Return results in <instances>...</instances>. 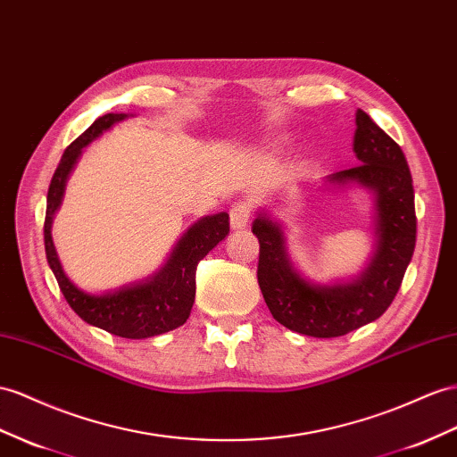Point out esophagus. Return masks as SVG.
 <instances>
[{
  "label": "esophagus",
  "mask_w": 457,
  "mask_h": 457,
  "mask_svg": "<svg viewBox=\"0 0 457 457\" xmlns=\"http://www.w3.org/2000/svg\"><path fill=\"white\" fill-rule=\"evenodd\" d=\"M251 220V204L239 201L229 206V224L233 229H243Z\"/></svg>",
  "instance_id": "1"
}]
</instances>
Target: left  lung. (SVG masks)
Wrapping results in <instances>:
<instances>
[{
  "mask_svg": "<svg viewBox=\"0 0 457 457\" xmlns=\"http://www.w3.org/2000/svg\"><path fill=\"white\" fill-rule=\"evenodd\" d=\"M355 123L353 152L361 163L328 179L357 181L377 195V253L361 279L347 286H311L291 266L278 221L266 214L253 221L261 243L256 278L268 309L286 328L312 337L345 336L382 317L415 249L413 179L403 152L362 110H357Z\"/></svg>",
  "mask_w": 457,
  "mask_h": 457,
  "instance_id": "8db88e82",
  "label": "left lung"
}]
</instances>
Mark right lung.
<instances>
[{
    "instance_id": "obj_1",
    "label": "right lung",
    "mask_w": 457,
    "mask_h": 457,
    "mask_svg": "<svg viewBox=\"0 0 457 457\" xmlns=\"http://www.w3.org/2000/svg\"><path fill=\"white\" fill-rule=\"evenodd\" d=\"M125 113H106L98 117L83 135L65 148L48 189V204H46L44 220V247L46 259H48V264L57 279V286H60L69 307L80 319L113 336L127 337V340H143V337L179 328L189 319L195 303L196 266L228 236L229 216L226 212H220L196 221L178 243V247L171 253L168 264L162 268V272L146 284L123 287L108 295H88L69 282V278L62 270L52 241L50 228L54 212L62 203L67 175L73 170L80 150L92 138H96L102 131H106V129L125 120Z\"/></svg>"
}]
</instances>
